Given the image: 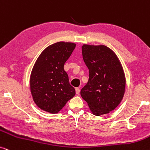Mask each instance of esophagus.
Listing matches in <instances>:
<instances>
[{
    "label": "esophagus",
    "instance_id": "obj_1",
    "mask_svg": "<svg viewBox=\"0 0 150 150\" xmlns=\"http://www.w3.org/2000/svg\"><path fill=\"white\" fill-rule=\"evenodd\" d=\"M76 94H80V88L79 87H76Z\"/></svg>",
    "mask_w": 150,
    "mask_h": 150
}]
</instances>
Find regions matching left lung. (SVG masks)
Wrapping results in <instances>:
<instances>
[{
	"label": "left lung",
	"instance_id": "8db88e82",
	"mask_svg": "<svg viewBox=\"0 0 150 150\" xmlns=\"http://www.w3.org/2000/svg\"><path fill=\"white\" fill-rule=\"evenodd\" d=\"M83 58L89 69L88 82L81 91L93 114L114 110L124 96L125 76L117 56L105 45L82 46Z\"/></svg>",
	"mask_w": 150,
	"mask_h": 150
}]
</instances>
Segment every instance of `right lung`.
<instances>
[{"label":"right lung","mask_w":150,"mask_h":150,"mask_svg":"<svg viewBox=\"0 0 150 150\" xmlns=\"http://www.w3.org/2000/svg\"><path fill=\"white\" fill-rule=\"evenodd\" d=\"M73 42H58L48 46L36 60L30 76L33 100L41 110L58 113L74 96L64 65L75 49Z\"/></svg>","instance_id":"1"}]
</instances>
